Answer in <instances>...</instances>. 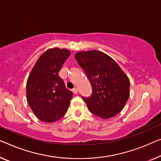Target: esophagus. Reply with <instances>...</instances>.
I'll list each match as a JSON object with an SVG mask.
<instances>
[{"label":"esophagus","mask_w":161,"mask_h":161,"mask_svg":"<svg viewBox=\"0 0 161 161\" xmlns=\"http://www.w3.org/2000/svg\"><path fill=\"white\" fill-rule=\"evenodd\" d=\"M72 92H74V94H75V95H76L78 93V90L76 88H74V89H73V90H72Z\"/></svg>","instance_id":"1"}]
</instances>
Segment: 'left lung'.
<instances>
[{"label": "left lung", "instance_id": "left-lung-1", "mask_svg": "<svg viewBox=\"0 0 161 161\" xmlns=\"http://www.w3.org/2000/svg\"><path fill=\"white\" fill-rule=\"evenodd\" d=\"M75 58L92 88L90 97H82L88 109L103 119L116 116L130 95L128 76L111 57L99 50L80 51Z\"/></svg>", "mask_w": 161, "mask_h": 161}]
</instances>
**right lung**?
Returning a JSON list of instances; mask_svg holds the SVG:
<instances>
[{"instance_id":"1","label":"right lung","mask_w":161,"mask_h":161,"mask_svg":"<svg viewBox=\"0 0 161 161\" xmlns=\"http://www.w3.org/2000/svg\"><path fill=\"white\" fill-rule=\"evenodd\" d=\"M68 49H47L37 59L27 81L29 106L41 121L53 123L66 114L73 97L58 72L70 56Z\"/></svg>"}]
</instances>
